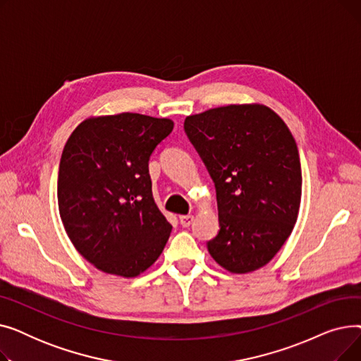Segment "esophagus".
Wrapping results in <instances>:
<instances>
[{
    "instance_id": "obj_1",
    "label": "esophagus",
    "mask_w": 361,
    "mask_h": 361,
    "mask_svg": "<svg viewBox=\"0 0 361 361\" xmlns=\"http://www.w3.org/2000/svg\"><path fill=\"white\" fill-rule=\"evenodd\" d=\"M195 221V216L193 215H181L180 216V222L183 226H190Z\"/></svg>"
}]
</instances>
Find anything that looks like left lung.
Wrapping results in <instances>:
<instances>
[{
    "mask_svg": "<svg viewBox=\"0 0 361 361\" xmlns=\"http://www.w3.org/2000/svg\"><path fill=\"white\" fill-rule=\"evenodd\" d=\"M215 183L219 233L207 241L231 274L269 263L290 237L301 200V165L287 124L260 104L226 105L184 120Z\"/></svg>",
    "mask_w": 361,
    "mask_h": 361,
    "instance_id": "left-lung-1",
    "label": "left lung"
}]
</instances>
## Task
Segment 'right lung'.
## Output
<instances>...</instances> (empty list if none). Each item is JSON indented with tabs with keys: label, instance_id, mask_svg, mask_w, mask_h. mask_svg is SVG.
<instances>
[{
	"label": "right lung",
	"instance_id": "right-lung-1",
	"mask_svg": "<svg viewBox=\"0 0 361 361\" xmlns=\"http://www.w3.org/2000/svg\"><path fill=\"white\" fill-rule=\"evenodd\" d=\"M173 128L143 114L90 117L64 146L60 216L75 250L105 274L135 278L165 247L173 226L152 195L149 158Z\"/></svg>",
	"mask_w": 361,
	"mask_h": 361
}]
</instances>
